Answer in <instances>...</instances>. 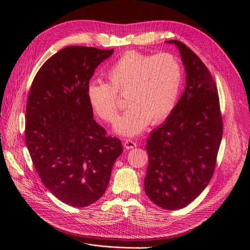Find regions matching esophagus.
Listing matches in <instances>:
<instances>
[{"mask_svg": "<svg viewBox=\"0 0 250 250\" xmlns=\"http://www.w3.org/2000/svg\"><path fill=\"white\" fill-rule=\"evenodd\" d=\"M137 146H138L137 142H134V141H132L130 139L129 140H125V142H124V148L127 149V150L132 149V148L137 147Z\"/></svg>", "mask_w": 250, "mask_h": 250, "instance_id": "esophagus-1", "label": "esophagus"}]
</instances>
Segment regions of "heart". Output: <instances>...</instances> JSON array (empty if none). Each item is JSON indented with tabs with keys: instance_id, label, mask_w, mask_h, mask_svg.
Returning <instances> with one entry per match:
<instances>
[{
	"instance_id": "heart-1",
	"label": "heart",
	"mask_w": 250,
	"mask_h": 250,
	"mask_svg": "<svg viewBox=\"0 0 250 250\" xmlns=\"http://www.w3.org/2000/svg\"><path fill=\"white\" fill-rule=\"evenodd\" d=\"M108 82L90 80L86 98L94 111L107 123H115L121 98L130 105L116 124L120 134L137 135L150 123L160 124L176 106L183 85V69L170 53L145 54L126 52L106 73Z\"/></svg>"
}]
</instances>
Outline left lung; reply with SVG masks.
<instances>
[{
	"label": "left lung",
	"instance_id": "1",
	"mask_svg": "<svg viewBox=\"0 0 250 250\" xmlns=\"http://www.w3.org/2000/svg\"><path fill=\"white\" fill-rule=\"evenodd\" d=\"M175 43L186 67L187 85L166 122L151 132L145 192L166 209L187 207L213 176L223 133L217 85L209 70L179 41Z\"/></svg>",
	"mask_w": 250,
	"mask_h": 250
}]
</instances>
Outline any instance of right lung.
Listing matches in <instances>:
<instances>
[{
	"label": "right lung",
	"instance_id": "right-lung-1",
	"mask_svg": "<svg viewBox=\"0 0 250 250\" xmlns=\"http://www.w3.org/2000/svg\"><path fill=\"white\" fill-rule=\"evenodd\" d=\"M112 52L63 48L42 65L30 87L25 124L30 156L44 187L75 208L102 197L123 152L121 141L93 119L86 98L96 67Z\"/></svg>",
	"mask_w": 250,
	"mask_h": 250
}]
</instances>
